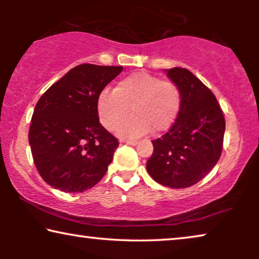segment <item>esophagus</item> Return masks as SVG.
<instances>
[{"instance_id":"1","label":"esophagus","mask_w":259,"mask_h":259,"mask_svg":"<svg viewBox=\"0 0 259 259\" xmlns=\"http://www.w3.org/2000/svg\"><path fill=\"white\" fill-rule=\"evenodd\" d=\"M122 143H125V144H127V145H137L138 143L137 141H134V140H122Z\"/></svg>"}]
</instances>
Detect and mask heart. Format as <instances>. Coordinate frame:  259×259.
Listing matches in <instances>:
<instances>
[{
	"mask_svg": "<svg viewBox=\"0 0 259 259\" xmlns=\"http://www.w3.org/2000/svg\"><path fill=\"white\" fill-rule=\"evenodd\" d=\"M183 107V93L171 80L147 72H136L123 76L114 90L102 91L98 98L97 111L100 122L114 131L129 115L134 116L119 127L123 138H138L167 132L175 125Z\"/></svg>",
	"mask_w": 259,
	"mask_h": 259,
	"instance_id": "obj_1",
	"label": "heart"
}]
</instances>
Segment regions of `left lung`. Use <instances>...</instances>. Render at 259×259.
<instances>
[{
  "instance_id": "1",
  "label": "left lung",
  "mask_w": 259,
  "mask_h": 259,
  "mask_svg": "<svg viewBox=\"0 0 259 259\" xmlns=\"http://www.w3.org/2000/svg\"><path fill=\"white\" fill-rule=\"evenodd\" d=\"M183 93V107L172 128L152 140L146 168L155 182L172 189L190 187L214 167L222 154L225 118L214 94L190 70L168 69Z\"/></svg>"
}]
</instances>
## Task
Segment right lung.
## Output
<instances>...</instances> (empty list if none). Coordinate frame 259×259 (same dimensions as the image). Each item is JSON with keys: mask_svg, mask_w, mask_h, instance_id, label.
I'll return each instance as SVG.
<instances>
[{"mask_svg": "<svg viewBox=\"0 0 259 259\" xmlns=\"http://www.w3.org/2000/svg\"><path fill=\"white\" fill-rule=\"evenodd\" d=\"M121 70V66L79 65L38 99L28 138L34 164L51 186L83 192L107 172L119 141L99 121L97 102Z\"/></svg>", "mask_w": 259, "mask_h": 259, "instance_id": "obj_1", "label": "right lung"}]
</instances>
